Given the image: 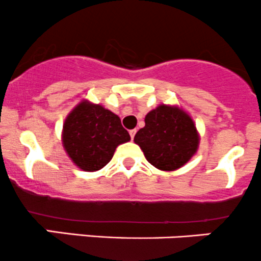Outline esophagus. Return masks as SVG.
Returning a JSON list of instances; mask_svg holds the SVG:
<instances>
[{"label": "esophagus", "mask_w": 261, "mask_h": 261, "mask_svg": "<svg viewBox=\"0 0 261 261\" xmlns=\"http://www.w3.org/2000/svg\"><path fill=\"white\" fill-rule=\"evenodd\" d=\"M136 133H137V129H130V130H129V134H130V138H132V139L134 138V136H136Z\"/></svg>", "instance_id": "obj_1"}]
</instances>
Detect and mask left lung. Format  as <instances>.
<instances>
[{
  "label": "left lung",
  "instance_id": "obj_1",
  "mask_svg": "<svg viewBox=\"0 0 261 261\" xmlns=\"http://www.w3.org/2000/svg\"><path fill=\"white\" fill-rule=\"evenodd\" d=\"M134 143L150 164L161 170L183 167L197 153L199 134L192 117L175 106L161 105L145 116Z\"/></svg>",
  "mask_w": 261,
  "mask_h": 261
}]
</instances>
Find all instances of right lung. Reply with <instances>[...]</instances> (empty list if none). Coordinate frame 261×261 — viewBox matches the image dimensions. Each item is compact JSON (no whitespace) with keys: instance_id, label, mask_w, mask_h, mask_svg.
<instances>
[{"instance_id":"1","label":"right lung","mask_w":261,"mask_h":261,"mask_svg":"<svg viewBox=\"0 0 261 261\" xmlns=\"http://www.w3.org/2000/svg\"><path fill=\"white\" fill-rule=\"evenodd\" d=\"M130 141L120 118L103 106L82 100L63 123L62 144L71 161L85 172L109 163L119 144Z\"/></svg>"}]
</instances>
